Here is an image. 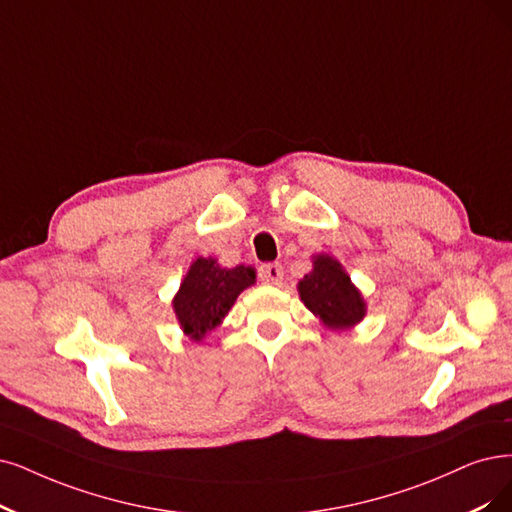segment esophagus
<instances>
[{
	"mask_svg": "<svg viewBox=\"0 0 512 512\" xmlns=\"http://www.w3.org/2000/svg\"><path fill=\"white\" fill-rule=\"evenodd\" d=\"M282 274L285 272H282L280 263H263L259 268V278L261 282H266V285H280Z\"/></svg>",
	"mask_w": 512,
	"mask_h": 512,
	"instance_id": "obj_1",
	"label": "esophagus"
}]
</instances>
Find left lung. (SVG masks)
Returning <instances> with one entry per match:
<instances>
[{
    "label": "left lung",
    "instance_id": "obj_1",
    "mask_svg": "<svg viewBox=\"0 0 512 512\" xmlns=\"http://www.w3.org/2000/svg\"><path fill=\"white\" fill-rule=\"evenodd\" d=\"M299 299L331 331L356 327L367 316V301L350 274L329 253L312 257V272L297 282Z\"/></svg>",
    "mask_w": 512,
    "mask_h": 512
}]
</instances>
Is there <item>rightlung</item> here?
Listing matches in <instances>:
<instances>
[{
  "label": "right lung",
  "mask_w": 512,
  "mask_h": 512,
  "mask_svg": "<svg viewBox=\"0 0 512 512\" xmlns=\"http://www.w3.org/2000/svg\"><path fill=\"white\" fill-rule=\"evenodd\" d=\"M257 272L251 266L221 268L215 257H196L173 297V310L185 337L200 344L215 331L238 295L255 285Z\"/></svg>",
  "instance_id": "add662e5"
}]
</instances>
